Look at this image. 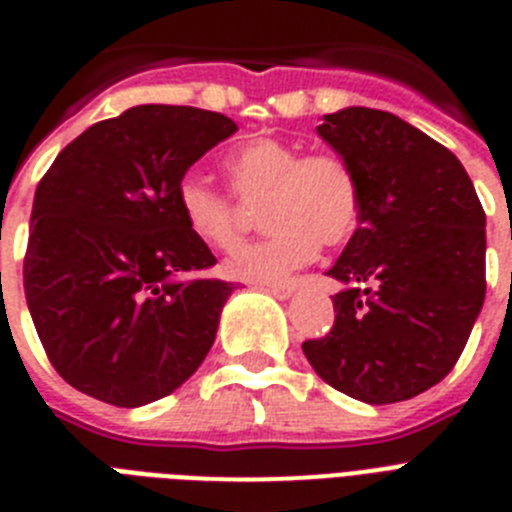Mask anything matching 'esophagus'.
<instances>
[{
	"mask_svg": "<svg viewBox=\"0 0 512 512\" xmlns=\"http://www.w3.org/2000/svg\"><path fill=\"white\" fill-rule=\"evenodd\" d=\"M264 292L279 297V300H287V297H292V292H295V284H269V287H264Z\"/></svg>",
	"mask_w": 512,
	"mask_h": 512,
	"instance_id": "esophagus-1",
	"label": "esophagus"
}]
</instances>
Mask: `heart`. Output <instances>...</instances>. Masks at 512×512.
Returning a JSON list of instances; mask_svg holds the SVG:
<instances>
[{"label":"heart","instance_id":"1","mask_svg":"<svg viewBox=\"0 0 512 512\" xmlns=\"http://www.w3.org/2000/svg\"><path fill=\"white\" fill-rule=\"evenodd\" d=\"M225 176L243 202L266 200L264 241L243 246L223 264L225 274L251 284H277L310 264L325 246L351 241L361 223V184L336 153H310L277 138H251L225 156ZM176 207L189 233L215 251H230L243 235L238 202L223 189L184 176Z\"/></svg>","mask_w":512,"mask_h":512}]
</instances>
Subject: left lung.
<instances>
[{
    "label": "left lung",
    "mask_w": 512,
    "mask_h": 512,
    "mask_svg": "<svg viewBox=\"0 0 512 512\" xmlns=\"http://www.w3.org/2000/svg\"><path fill=\"white\" fill-rule=\"evenodd\" d=\"M318 135L361 184V223L328 277L336 323L302 343L323 382L369 405L431 390L485 302V210L459 158L392 112L346 107Z\"/></svg>",
    "instance_id": "obj_1"
}]
</instances>
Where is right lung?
Wrapping results in <instances>:
<instances>
[{"mask_svg":"<svg viewBox=\"0 0 512 512\" xmlns=\"http://www.w3.org/2000/svg\"><path fill=\"white\" fill-rule=\"evenodd\" d=\"M238 130L220 112L140 104L71 140L35 189L25 297L53 369L117 408L171 395L205 361L233 284L176 207L194 161Z\"/></svg>","mask_w":512,"mask_h":512,"instance_id":"add662e5","label":"right lung"}]
</instances>
